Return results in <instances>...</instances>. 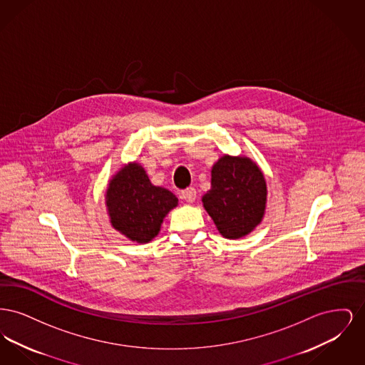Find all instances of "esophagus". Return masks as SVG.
<instances>
[{
    "mask_svg": "<svg viewBox=\"0 0 365 365\" xmlns=\"http://www.w3.org/2000/svg\"><path fill=\"white\" fill-rule=\"evenodd\" d=\"M195 197H197V191L194 187H187V189L182 190V198L187 202H194Z\"/></svg>",
    "mask_w": 365,
    "mask_h": 365,
    "instance_id": "obj_1",
    "label": "esophagus"
}]
</instances>
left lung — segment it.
<instances>
[{"instance_id": "obj_1", "label": "left lung", "mask_w": 365, "mask_h": 365, "mask_svg": "<svg viewBox=\"0 0 365 365\" xmlns=\"http://www.w3.org/2000/svg\"><path fill=\"white\" fill-rule=\"evenodd\" d=\"M265 201V179L250 158L223 156L213 165L212 186L202 202L223 237L247 235L260 223Z\"/></svg>"}]
</instances>
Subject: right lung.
Masks as SVG:
<instances>
[{"label":"right lung","instance_id":"1","mask_svg":"<svg viewBox=\"0 0 365 365\" xmlns=\"http://www.w3.org/2000/svg\"><path fill=\"white\" fill-rule=\"evenodd\" d=\"M178 205L171 191L153 186L137 163L123 167L106 190L110 223L131 241H152L165 215Z\"/></svg>","mask_w":365,"mask_h":365}]
</instances>
